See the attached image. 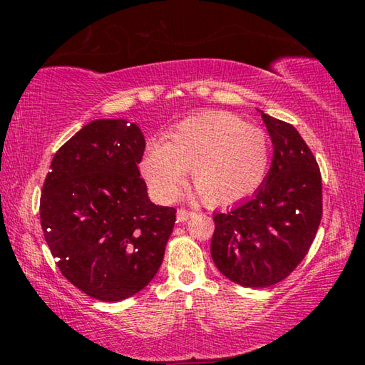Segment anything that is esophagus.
Segmentation results:
<instances>
[{
  "label": "esophagus",
  "instance_id": "34e87169",
  "mask_svg": "<svg viewBox=\"0 0 365 365\" xmlns=\"http://www.w3.org/2000/svg\"><path fill=\"white\" fill-rule=\"evenodd\" d=\"M193 215H195V212L187 211V209H178V211H177V220L178 222H185V220H188L190 217H193Z\"/></svg>",
  "mask_w": 365,
  "mask_h": 365
}]
</instances>
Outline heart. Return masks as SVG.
Wrapping results in <instances>:
<instances>
[{
	"label": "heart",
	"mask_w": 365,
	"mask_h": 365,
	"mask_svg": "<svg viewBox=\"0 0 365 365\" xmlns=\"http://www.w3.org/2000/svg\"><path fill=\"white\" fill-rule=\"evenodd\" d=\"M270 164V140L261 128L230 113L190 117L153 141L140 170L160 200L172 201L187 177L209 206H232L261 187Z\"/></svg>",
	"instance_id": "b5f03b06"
}]
</instances>
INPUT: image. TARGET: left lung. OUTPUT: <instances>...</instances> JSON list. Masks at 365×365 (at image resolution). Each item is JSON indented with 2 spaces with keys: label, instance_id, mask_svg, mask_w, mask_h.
I'll return each mask as SVG.
<instances>
[{
  "label": "left lung",
  "instance_id": "left-lung-1",
  "mask_svg": "<svg viewBox=\"0 0 365 365\" xmlns=\"http://www.w3.org/2000/svg\"><path fill=\"white\" fill-rule=\"evenodd\" d=\"M274 156L255 196L214 214L211 256L228 280L262 288L298 267L322 219V178L317 160L298 130L264 114Z\"/></svg>",
  "mask_w": 365,
  "mask_h": 365
}]
</instances>
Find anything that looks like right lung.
Listing matches in <instances>:
<instances>
[{"instance_id":"obj_1","label":"right lung","mask_w":365,"mask_h":365,"mask_svg":"<svg viewBox=\"0 0 365 365\" xmlns=\"http://www.w3.org/2000/svg\"><path fill=\"white\" fill-rule=\"evenodd\" d=\"M137 123L98 119L54 154L43 183L40 219L58 267L100 301H122L150 283L163 264L175 209L150 201L138 164Z\"/></svg>"}]
</instances>
